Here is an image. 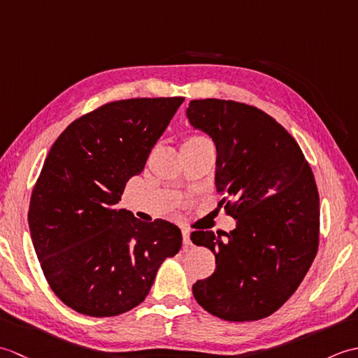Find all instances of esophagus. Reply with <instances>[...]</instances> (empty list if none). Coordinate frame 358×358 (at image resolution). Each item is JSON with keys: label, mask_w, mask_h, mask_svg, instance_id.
<instances>
[{"label": "esophagus", "mask_w": 358, "mask_h": 358, "mask_svg": "<svg viewBox=\"0 0 358 358\" xmlns=\"http://www.w3.org/2000/svg\"><path fill=\"white\" fill-rule=\"evenodd\" d=\"M181 234H183V246L185 248H189V246H192V241H191V231L189 229H181Z\"/></svg>", "instance_id": "1"}]
</instances>
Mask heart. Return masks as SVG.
Listing matches in <instances>:
<instances>
[{"label":"heart","mask_w":358,"mask_h":358,"mask_svg":"<svg viewBox=\"0 0 358 358\" xmlns=\"http://www.w3.org/2000/svg\"><path fill=\"white\" fill-rule=\"evenodd\" d=\"M201 140H208V138H204L203 135H189L187 138H186V141H201Z\"/></svg>","instance_id":"obj_1"}]
</instances>
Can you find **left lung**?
<instances>
[{"instance_id": "left-lung-1", "label": "left lung", "mask_w": 358, "mask_h": 358, "mask_svg": "<svg viewBox=\"0 0 358 358\" xmlns=\"http://www.w3.org/2000/svg\"><path fill=\"white\" fill-rule=\"evenodd\" d=\"M187 118L215 143L220 206L237 220L229 234H191L217 263L192 286L194 296L223 320H262L289 300L317 255L320 199L313 169L294 136L255 106L192 100Z\"/></svg>"}]
</instances>
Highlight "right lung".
<instances>
[{
	"instance_id": "right-lung-1",
	"label": "right lung",
	"mask_w": 358,
	"mask_h": 358,
	"mask_svg": "<svg viewBox=\"0 0 358 358\" xmlns=\"http://www.w3.org/2000/svg\"><path fill=\"white\" fill-rule=\"evenodd\" d=\"M183 96L129 98L77 118L44 159L29 204L30 237L66 306L113 317L146 299L157 271L181 248L175 224L117 208Z\"/></svg>"
}]
</instances>
